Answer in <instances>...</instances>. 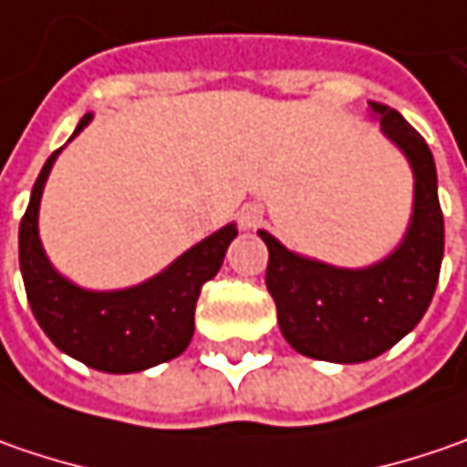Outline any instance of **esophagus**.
Here are the masks:
<instances>
[{
    "instance_id": "34e87169",
    "label": "esophagus",
    "mask_w": 467,
    "mask_h": 467,
    "mask_svg": "<svg viewBox=\"0 0 467 467\" xmlns=\"http://www.w3.org/2000/svg\"><path fill=\"white\" fill-rule=\"evenodd\" d=\"M260 221H262L260 205L242 207V213H239V223H242V228H254V225H260Z\"/></svg>"
}]
</instances>
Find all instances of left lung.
<instances>
[{
	"instance_id": "left-lung-1",
	"label": "left lung",
	"mask_w": 467,
	"mask_h": 467,
	"mask_svg": "<svg viewBox=\"0 0 467 467\" xmlns=\"http://www.w3.org/2000/svg\"><path fill=\"white\" fill-rule=\"evenodd\" d=\"M385 132L413 169V215L400 246L361 270L332 267L288 252L260 231L270 260L265 283L283 337L301 356L358 364L377 358L413 330L431 304L444 254V218L434 155L395 109L368 100Z\"/></svg>"
}]
</instances>
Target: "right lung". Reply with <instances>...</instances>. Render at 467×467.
<instances>
[{
  "label": "right lung",
  "instance_id": "right-lung-1",
  "mask_svg": "<svg viewBox=\"0 0 467 467\" xmlns=\"http://www.w3.org/2000/svg\"><path fill=\"white\" fill-rule=\"evenodd\" d=\"M90 119L93 114L80 119L75 135ZM59 153L48 155L20 221V273L33 317L57 348L99 371L132 374L176 358L194 335L200 291L221 270L225 249L239 234L236 225H223L140 285L85 291L51 267L38 239L41 192Z\"/></svg>",
  "mask_w": 467,
  "mask_h": 467
}]
</instances>
